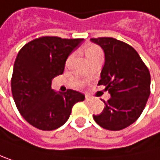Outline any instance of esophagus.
Segmentation results:
<instances>
[{"mask_svg": "<svg viewBox=\"0 0 160 160\" xmlns=\"http://www.w3.org/2000/svg\"><path fill=\"white\" fill-rule=\"evenodd\" d=\"M91 99H92V98H91L89 95H85V100H86V101H91Z\"/></svg>", "mask_w": 160, "mask_h": 160, "instance_id": "esophagus-1", "label": "esophagus"}]
</instances>
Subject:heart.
Listing matches in <instances>:
<instances>
[{
  "mask_svg": "<svg viewBox=\"0 0 160 160\" xmlns=\"http://www.w3.org/2000/svg\"><path fill=\"white\" fill-rule=\"evenodd\" d=\"M84 51H85V54H86V57H87V58H88V59H89V58H93L94 56H96V54H98V53H101V52H102L101 49H100L97 45H94V44H89V45H86V46H85V48H84ZM73 58H74V53L70 54L69 58H67L66 65H68V64L71 62V60L73 59ZM75 83H76L77 85H82V82H78V81H76V82H75Z\"/></svg>",
  "mask_w": 160,
  "mask_h": 160,
  "instance_id": "obj_1",
  "label": "heart"
}]
</instances>
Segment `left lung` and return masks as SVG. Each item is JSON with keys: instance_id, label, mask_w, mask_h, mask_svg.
<instances>
[{"instance_id": "left-lung-1", "label": "left lung", "mask_w": 160, "mask_h": 160, "mask_svg": "<svg viewBox=\"0 0 160 160\" xmlns=\"http://www.w3.org/2000/svg\"><path fill=\"white\" fill-rule=\"evenodd\" d=\"M104 52L106 61L99 85L106 86L111 98L104 102L95 122L108 131H121L142 113L151 93V76L138 52L127 43L112 37L91 38Z\"/></svg>"}]
</instances>
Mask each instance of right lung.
<instances>
[{"label": "right lung", "mask_w": 160, "mask_h": 160, "mask_svg": "<svg viewBox=\"0 0 160 160\" xmlns=\"http://www.w3.org/2000/svg\"><path fill=\"white\" fill-rule=\"evenodd\" d=\"M82 40L42 36L27 43L17 54L11 78L12 96L24 119L39 130L61 127L74 104L85 98L72 89L58 93L51 87L52 79L63 73L67 58Z\"/></svg>", "instance_id": "right-lung-1"}]
</instances>
